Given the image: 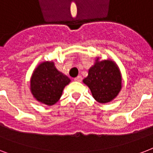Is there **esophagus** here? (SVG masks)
I'll use <instances>...</instances> for the list:
<instances>
[{
  "mask_svg": "<svg viewBox=\"0 0 153 153\" xmlns=\"http://www.w3.org/2000/svg\"><path fill=\"white\" fill-rule=\"evenodd\" d=\"M82 76H80V75L76 77V78H74V81L79 82H82Z\"/></svg>",
  "mask_w": 153,
  "mask_h": 153,
  "instance_id": "34e87169",
  "label": "esophagus"
}]
</instances>
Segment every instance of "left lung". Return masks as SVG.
I'll return each mask as SVG.
<instances>
[{
	"instance_id": "obj_1",
	"label": "left lung",
	"mask_w": 153,
	"mask_h": 153,
	"mask_svg": "<svg viewBox=\"0 0 153 153\" xmlns=\"http://www.w3.org/2000/svg\"><path fill=\"white\" fill-rule=\"evenodd\" d=\"M93 98L101 104L113 101L122 88V76L116 62L111 59L95 58V62L89 69L88 76L83 79Z\"/></svg>"
}]
</instances>
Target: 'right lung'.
Returning a JSON list of instances; mask_svg holds the SVG:
<instances>
[{
    "mask_svg": "<svg viewBox=\"0 0 153 153\" xmlns=\"http://www.w3.org/2000/svg\"><path fill=\"white\" fill-rule=\"evenodd\" d=\"M71 79L58 71L53 61L37 65L30 79V91L33 98L42 104L55 105L61 98L63 89Z\"/></svg>",
    "mask_w": 153,
    "mask_h": 153,
    "instance_id": "right-lung-1",
    "label": "right lung"
}]
</instances>
